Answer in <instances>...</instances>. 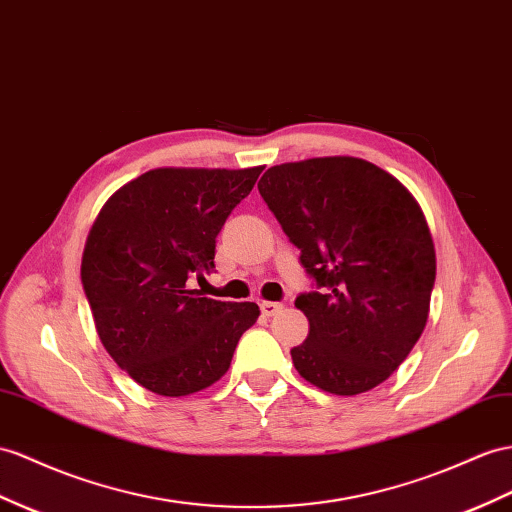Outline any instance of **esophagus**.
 Returning <instances> with one entry per match:
<instances>
[{
	"instance_id": "34e87169",
	"label": "esophagus",
	"mask_w": 512,
	"mask_h": 512,
	"mask_svg": "<svg viewBox=\"0 0 512 512\" xmlns=\"http://www.w3.org/2000/svg\"><path fill=\"white\" fill-rule=\"evenodd\" d=\"M259 307H261V313H264L266 318H272L274 313H279L283 309L281 303H272V300H264V303H261Z\"/></svg>"
}]
</instances>
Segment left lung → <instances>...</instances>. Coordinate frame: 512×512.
Returning a JSON list of instances; mask_svg holds the SVG:
<instances>
[{
  "instance_id": "1",
  "label": "left lung",
  "mask_w": 512,
  "mask_h": 512,
  "mask_svg": "<svg viewBox=\"0 0 512 512\" xmlns=\"http://www.w3.org/2000/svg\"><path fill=\"white\" fill-rule=\"evenodd\" d=\"M257 188L313 279L294 303L309 320L292 348L298 374L335 396L381 385L422 335L435 285L417 201L383 168L342 155L272 166Z\"/></svg>"
}]
</instances>
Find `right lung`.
<instances>
[{
  "label": "right lung",
  "instance_id": "obj_1",
  "mask_svg": "<svg viewBox=\"0 0 512 512\" xmlns=\"http://www.w3.org/2000/svg\"><path fill=\"white\" fill-rule=\"evenodd\" d=\"M261 170H149L110 196L88 233L82 283L101 344L157 396L214 385L259 318L255 303L207 298L190 281L214 270L216 235Z\"/></svg>",
  "mask_w": 512,
  "mask_h": 512
}]
</instances>
